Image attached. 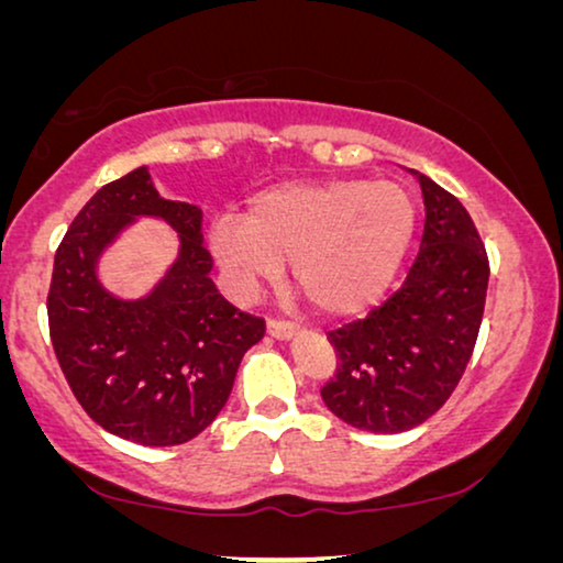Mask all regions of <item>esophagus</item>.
Segmentation results:
<instances>
[{
  "mask_svg": "<svg viewBox=\"0 0 563 563\" xmlns=\"http://www.w3.org/2000/svg\"><path fill=\"white\" fill-rule=\"evenodd\" d=\"M266 333L272 335V338H276V341H291V338L297 335V325L272 318V320L266 322Z\"/></svg>",
  "mask_w": 563,
  "mask_h": 563,
  "instance_id": "34e87169",
  "label": "esophagus"
}]
</instances>
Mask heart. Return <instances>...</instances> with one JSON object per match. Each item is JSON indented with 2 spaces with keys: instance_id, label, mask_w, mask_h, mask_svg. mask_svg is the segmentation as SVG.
Listing matches in <instances>:
<instances>
[{
  "instance_id": "b5f03b06",
  "label": "heart",
  "mask_w": 563,
  "mask_h": 563,
  "mask_svg": "<svg viewBox=\"0 0 563 563\" xmlns=\"http://www.w3.org/2000/svg\"><path fill=\"white\" fill-rule=\"evenodd\" d=\"M418 207L395 181H287L251 197L245 218L220 214L210 249L241 291L282 274L314 310L351 314L376 302L410 251Z\"/></svg>"
}]
</instances>
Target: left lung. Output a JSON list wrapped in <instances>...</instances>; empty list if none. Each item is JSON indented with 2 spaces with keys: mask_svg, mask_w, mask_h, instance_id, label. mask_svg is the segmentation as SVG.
I'll return each mask as SVG.
<instances>
[{
  "mask_svg": "<svg viewBox=\"0 0 563 563\" xmlns=\"http://www.w3.org/2000/svg\"><path fill=\"white\" fill-rule=\"evenodd\" d=\"M418 179L426 230L402 287L328 333L338 368L322 402L368 433H402L441 410L472 358L487 299L489 261L474 220L451 191Z\"/></svg>",
  "mask_w": 563,
  "mask_h": 563,
  "instance_id": "1",
  "label": "left lung"
}]
</instances>
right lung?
<instances>
[{
    "instance_id": "obj_1",
    "label": "right lung",
    "mask_w": 563,
    "mask_h": 563,
    "mask_svg": "<svg viewBox=\"0 0 563 563\" xmlns=\"http://www.w3.org/2000/svg\"><path fill=\"white\" fill-rule=\"evenodd\" d=\"M137 217L168 221L180 256L151 296L120 300L96 264ZM210 272L202 210L161 197L148 166L104 184L76 214L53 261L48 328L60 372L97 426L141 445H179L218 418L266 322L235 310Z\"/></svg>"
}]
</instances>
